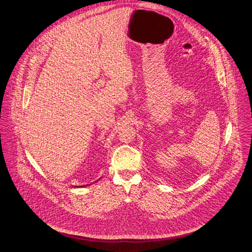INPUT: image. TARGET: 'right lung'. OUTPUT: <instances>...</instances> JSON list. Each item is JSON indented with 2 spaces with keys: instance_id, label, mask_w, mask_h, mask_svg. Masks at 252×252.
<instances>
[{
  "instance_id": "1",
  "label": "right lung",
  "mask_w": 252,
  "mask_h": 252,
  "mask_svg": "<svg viewBox=\"0 0 252 252\" xmlns=\"http://www.w3.org/2000/svg\"><path fill=\"white\" fill-rule=\"evenodd\" d=\"M81 187H82V186H81Z\"/></svg>"
}]
</instances>
